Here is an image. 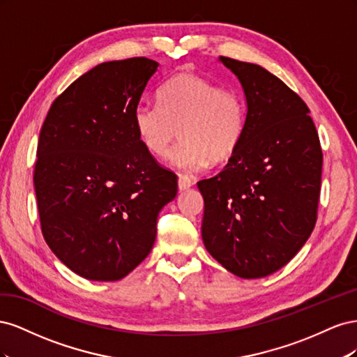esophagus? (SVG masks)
I'll return each instance as SVG.
<instances>
[{
  "instance_id": "1",
  "label": "esophagus",
  "mask_w": 357,
  "mask_h": 357,
  "mask_svg": "<svg viewBox=\"0 0 357 357\" xmlns=\"http://www.w3.org/2000/svg\"><path fill=\"white\" fill-rule=\"evenodd\" d=\"M193 183H195V180H193V177H190V176H186V174L178 176V189L180 190H186V189L192 188Z\"/></svg>"
}]
</instances>
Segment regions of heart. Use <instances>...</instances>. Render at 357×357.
<instances>
[{"label":"heart","instance_id":"obj_1","mask_svg":"<svg viewBox=\"0 0 357 357\" xmlns=\"http://www.w3.org/2000/svg\"><path fill=\"white\" fill-rule=\"evenodd\" d=\"M132 117L150 155L165 158L180 131L183 142L171 152V165L201 171L236 152L245 131V102L240 91L183 71L160 86L159 102H139Z\"/></svg>","mask_w":357,"mask_h":357}]
</instances>
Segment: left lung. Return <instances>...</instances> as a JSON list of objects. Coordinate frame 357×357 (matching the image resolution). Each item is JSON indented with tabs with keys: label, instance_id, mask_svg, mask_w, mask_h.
Listing matches in <instances>:
<instances>
[{
	"label": "left lung",
	"instance_id": "8db88e82",
	"mask_svg": "<svg viewBox=\"0 0 357 357\" xmlns=\"http://www.w3.org/2000/svg\"><path fill=\"white\" fill-rule=\"evenodd\" d=\"M220 61L243 84L245 131L219 174L198 181L202 240L229 273L261 278L284 266L314 229L323 153L296 92L256 63Z\"/></svg>",
	"mask_w": 357,
	"mask_h": 357
}]
</instances>
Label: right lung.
Here are the masks:
<instances>
[{
	"label": "right lung",
	"instance_id": "add662e5",
	"mask_svg": "<svg viewBox=\"0 0 357 357\" xmlns=\"http://www.w3.org/2000/svg\"><path fill=\"white\" fill-rule=\"evenodd\" d=\"M159 63L104 62L73 82L41 126L34 188L41 232L71 271L116 282L150 253L177 176L139 142L134 109Z\"/></svg>",
	"mask_w": 357,
	"mask_h": 357
}]
</instances>
